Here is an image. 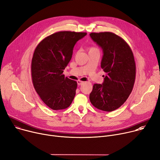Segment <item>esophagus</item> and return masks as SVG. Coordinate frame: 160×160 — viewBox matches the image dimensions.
<instances>
[{
    "instance_id": "esophagus-1",
    "label": "esophagus",
    "mask_w": 160,
    "mask_h": 160,
    "mask_svg": "<svg viewBox=\"0 0 160 160\" xmlns=\"http://www.w3.org/2000/svg\"><path fill=\"white\" fill-rule=\"evenodd\" d=\"M77 83H78V85H81L83 83V82L81 81V80H78L77 81Z\"/></svg>"
}]
</instances>
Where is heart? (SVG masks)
I'll return each mask as SVG.
<instances>
[{
	"label": "heart",
	"mask_w": 160,
	"mask_h": 160,
	"mask_svg": "<svg viewBox=\"0 0 160 160\" xmlns=\"http://www.w3.org/2000/svg\"><path fill=\"white\" fill-rule=\"evenodd\" d=\"M99 52V50L94 47H91L89 48V53L90 52Z\"/></svg>",
	"instance_id": "heart-1"
}]
</instances>
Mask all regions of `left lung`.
<instances>
[{
  "label": "left lung",
  "mask_w": 160,
  "mask_h": 160,
  "mask_svg": "<svg viewBox=\"0 0 160 160\" xmlns=\"http://www.w3.org/2000/svg\"><path fill=\"white\" fill-rule=\"evenodd\" d=\"M90 36L103 50L101 68L106 75L102 84H94L89 99L98 109L112 112L124 104L133 90L136 75L133 53L128 43L113 32H92Z\"/></svg>",
  "instance_id": "8db88e82"
}]
</instances>
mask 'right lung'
<instances>
[{
	"label": "right lung",
	"mask_w": 160,
	"mask_h": 160,
	"mask_svg": "<svg viewBox=\"0 0 160 160\" xmlns=\"http://www.w3.org/2000/svg\"><path fill=\"white\" fill-rule=\"evenodd\" d=\"M86 32L61 31L42 39L36 48L31 64L34 88L52 110L67 108L73 100L77 83L63 74L76 42Z\"/></svg>",
	"instance_id": "obj_1"
}]
</instances>
